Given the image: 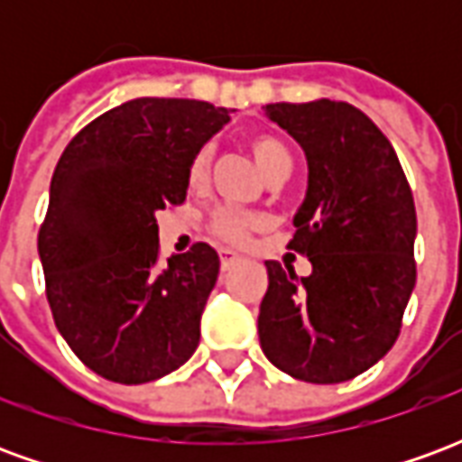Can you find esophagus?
<instances>
[{"label": "esophagus", "mask_w": 462, "mask_h": 462, "mask_svg": "<svg viewBox=\"0 0 462 462\" xmlns=\"http://www.w3.org/2000/svg\"><path fill=\"white\" fill-rule=\"evenodd\" d=\"M242 257L240 254H237V252H232V250H222L220 252V267L222 270H230L232 264H235V262H240Z\"/></svg>", "instance_id": "obj_1"}]
</instances>
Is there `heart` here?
<instances>
[{
  "mask_svg": "<svg viewBox=\"0 0 462 462\" xmlns=\"http://www.w3.org/2000/svg\"><path fill=\"white\" fill-rule=\"evenodd\" d=\"M247 148H250L252 158H254L257 168H260L267 180L274 178V175H282V172H287V175L291 172V165H294L291 152L280 138L267 135V133H254V135L247 138ZM210 162V148H200L192 155L190 165H188V182H190V188H198V185L208 180ZM252 225H254V217L247 215V212L235 210V208H220L212 215L210 230L215 237H220L225 242H242L247 237V232L252 230Z\"/></svg>",
  "mask_w": 462,
  "mask_h": 462,
  "instance_id": "b5f03b06",
  "label": "heart"
}]
</instances>
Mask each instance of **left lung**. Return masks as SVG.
Wrapping results in <instances>:
<instances>
[{
  "mask_svg": "<svg viewBox=\"0 0 462 462\" xmlns=\"http://www.w3.org/2000/svg\"><path fill=\"white\" fill-rule=\"evenodd\" d=\"M264 114L307 155V195L290 247L310 277L264 262L257 329L264 356L291 378L341 383L386 356L416 287V205L393 145L344 101L270 104Z\"/></svg>",
  "mask_w": 462,
  "mask_h": 462,
  "instance_id": "obj_1",
  "label": "left lung"
}]
</instances>
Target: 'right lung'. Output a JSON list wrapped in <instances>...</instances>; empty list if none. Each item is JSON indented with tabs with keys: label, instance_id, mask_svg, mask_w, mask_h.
Returning a JSON list of instances; mask_svg holds the SVG:
<instances>
[{
	"label": "right lung",
	"instance_id": "add662e5",
	"mask_svg": "<svg viewBox=\"0 0 462 462\" xmlns=\"http://www.w3.org/2000/svg\"><path fill=\"white\" fill-rule=\"evenodd\" d=\"M230 121L192 98H133L74 135L56 162L39 260L56 329L76 356L116 383L180 368L220 257L198 242L158 264L155 212L180 205L192 155Z\"/></svg>",
	"mask_w": 462,
	"mask_h": 462
}]
</instances>
